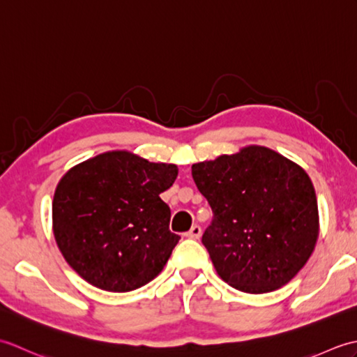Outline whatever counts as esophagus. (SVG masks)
Instances as JSON below:
<instances>
[{
	"label": "esophagus",
	"mask_w": 357,
	"mask_h": 357,
	"mask_svg": "<svg viewBox=\"0 0 357 357\" xmlns=\"http://www.w3.org/2000/svg\"><path fill=\"white\" fill-rule=\"evenodd\" d=\"M201 233H202V230H201V227L199 225H193L192 229H190V231H187V234L185 236L187 238H190V239H199V236H201Z\"/></svg>",
	"instance_id": "34e87169"
}]
</instances>
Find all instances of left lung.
Masks as SVG:
<instances>
[{
    "mask_svg": "<svg viewBox=\"0 0 357 357\" xmlns=\"http://www.w3.org/2000/svg\"><path fill=\"white\" fill-rule=\"evenodd\" d=\"M192 176L213 211L202 244L218 275L252 294L290 282L319 236L316 193L305 170L275 150L248 146L193 164Z\"/></svg>",
    "mask_w": 357,
    "mask_h": 357,
    "instance_id": "obj_1",
    "label": "left lung"
}]
</instances>
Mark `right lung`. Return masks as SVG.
<instances>
[{"label":"right lung","mask_w":357,"mask_h":357,"mask_svg":"<svg viewBox=\"0 0 357 357\" xmlns=\"http://www.w3.org/2000/svg\"><path fill=\"white\" fill-rule=\"evenodd\" d=\"M174 164L116 150L75 165L56 185L53 234L67 264L105 291H132L155 279L181 239L159 195Z\"/></svg>","instance_id":"add662e5"}]
</instances>
